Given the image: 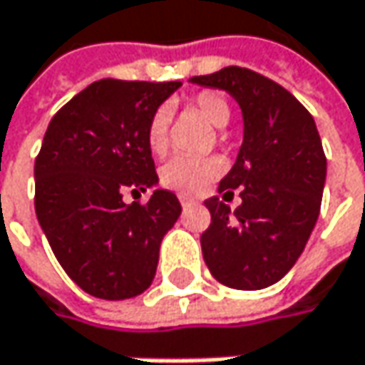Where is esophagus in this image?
<instances>
[{"mask_svg":"<svg viewBox=\"0 0 365 365\" xmlns=\"http://www.w3.org/2000/svg\"><path fill=\"white\" fill-rule=\"evenodd\" d=\"M180 202H182L183 208H187V206H194V204H198L194 198H190V196H180Z\"/></svg>","mask_w":365,"mask_h":365,"instance_id":"1","label":"esophagus"}]
</instances>
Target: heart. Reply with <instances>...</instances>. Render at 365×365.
Returning a JSON list of instances; mask_svg holds the SVG:
<instances>
[{"label": "heart", "instance_id": "heart-1", "mask_svg": "<svg viewBox=\"0 0 365 365\" xmlns=\"http://www.w3.org/2000/svg\"><path fill=\"white\" fill-rule=\"evenodd\" d=\"M187 109L198 113L200 118L212 125L223 128L231 118V105L223 93L219 91H200L187 101ZM146 144L155 157L167 153L169 146V113L165 109H157L146 125ZM223 171L219 159H190V157H175L161 169V183L169 190L182 194H196L212 180H217Z\"/></svg>", "mask_w": 365, "mask_h": 365}]
</instances>
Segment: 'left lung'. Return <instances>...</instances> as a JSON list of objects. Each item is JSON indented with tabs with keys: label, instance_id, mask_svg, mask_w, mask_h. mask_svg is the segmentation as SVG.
<instances>
[{
	"label": "left lung",
	"instance_id": "left-lung-1",
	"mask_svg": "<svg viewBox=\"0 0 365 365\" xmlns=\"http://www.w3.org/2000/svg\"><path fill=\"white\" fill-rule=\"evenodd\" d=\"M192 82L227 91L244 113V144L219 183L223 200L204 202V262L227 287L264 289L289 272L316 225L327 178L320 134L287 88L254 70L229 66ZM237 187L242 204L231 213L225 200Z\"/></svg>",
	"mask_w": 365,
	"mask_h": 365
}]
</instances>
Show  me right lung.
Returning <instances> with one entry per match:
<instances>
[{"label":"right lung","mask_w":365,"mask_h":365,"mask_svg":"<svg viewBox=\"0 0 365 365\" xmlns=\"http://www.w3.org/2000/svg\"><path fill=\"white\" fill-rule=\"evenodd\" d=\"M182 82L103 78L51 119L34 161V210L57 262L80 289L128 299L150 287L163 235L182 206L159 182L146 125Z\"/></svg>","instance_id":"1"}]
</instances>
